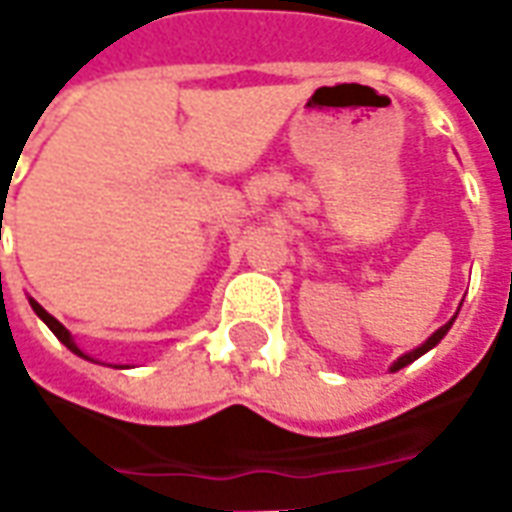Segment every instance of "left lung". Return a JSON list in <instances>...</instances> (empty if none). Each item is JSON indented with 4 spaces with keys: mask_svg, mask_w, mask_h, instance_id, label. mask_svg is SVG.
<instances>
[{
    "mask_svg": "<svg viewBox=\"0 0 512 512\" xmlns=\"http://www.w3.org/2000/svg\"><path fill=\"white\" fill-rule=\"evenodd\" d=\"M452 323H455V315H452L450 321L444 323V326H441V329H436V332L430 334V337H428V340H425V343L417 345V348H414V351H408V354L400 356V359H397V362H392V367H389V370H392V373H397V370H400V367L411 365V362H414V359H419V356H422V354H428L430 348H436V345H439L441 340H444V334L450 332V326H452Z\"/></svg>",
    "mask_w": 512,
    "mask_h": 512,
    "instance_id": "8db88e82",
    "label": "left lung"
}]
</instances>
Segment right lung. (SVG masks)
<instances>
[{"label": "right lung", "instance_id": "obj_1", "mask_svg": "<svg viewBox=\"0 0 512 512\" xmlns=\"http://www.w3.org/2000/svg\"><path fill=\"white\" fill-rule=\"evenodd\" d=\"M29 304H32V310H35V315H38L40 321L46 323V326H49L51 332L57 334V340H60L62 345H68V348H71L73 354H79V356H84V359H90V356L84 354V351H82V348H79V345L73 343L71 332H68V329H65V326H62V323L57 321V318H54V315H49V312L43 310V307H40V304H38V301H35V299L29 301ZM90 362H93V359H90Z\"/></svg>", "mask_w": 512, "mask_h": 512}]
</instances>
